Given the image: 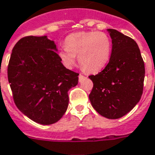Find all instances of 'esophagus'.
I'll return each mask as SVG.
<instances>
[{"mask_svg":"<svg viewBox=\"0 0 155 155\" xmlns=\"http://www.w3.org/2000/svg\"><path fill=\"white\" fill-rule=\"evenodd\" d=\"M84 78H85V77H84V75H82V74H80V75H79V81H80V82H81L82 80H84Z\"/></svg>","mask_w":155,"mask_h":155,"instance_id":"1","label":"esophagus"}]
</instances>
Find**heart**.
I'll return each instance as SVG.
<instances>
[{"instance_id": "b5f03b06", "label": "heart", "mask_w": 155, "mask_h": 155, "mask_svg": "<svg viewBox=\"0 0 155 155\" xmlns=\"http://www.w3.org/2000/svg\"><path fill=\"white\" fill-rule=\"evenodd\" d=\"M112 52V42L104 32H78L70 34L65 40V48L58 51V57L66 68L75 63V56L83 69L95 73L104 68Z\"/></svg>"}]
</instances>
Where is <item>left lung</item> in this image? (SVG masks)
<instances>
[{
	"instance_id": "8db88e82",
	"label": "left lung",
	"mask_w": 155,
	"mask_h": 155,
	"mask_svg": "<svg viewBox=\"0 0 155 155\" xmlns=\"http://www.w3.org/2000/svg\"><path fill=\"white\" fill-rule=\"evenodd\" d=\"M112 38L108 64L90 75L94 87L89 98L93 107L108 119L121 118L138 104L143 93L145 64L135 40L107 28Z\"/></svg>"
}]
</instances>
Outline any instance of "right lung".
I'll return each instance as SVG.
<instances>
[{"label": "right lung", "instance_id": "obj_1", "mask_svg": "<svg viewBox=\"0 0 155 155\" xmlns=\"http://www.w3.org/2000/svg\"><path fill=\"white\" fill-rule=\"evenodd\" d=\"M54 41L48 36L19 40L10 55L8 81L19 110L42 125L56 123L69 104L67 92L77 85L78 73L66 69Z\"/></svg>", "mask_w": 155, "mask_h": 155}]
</instances>
